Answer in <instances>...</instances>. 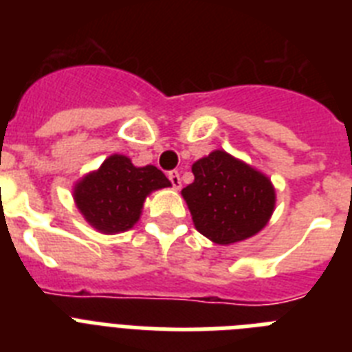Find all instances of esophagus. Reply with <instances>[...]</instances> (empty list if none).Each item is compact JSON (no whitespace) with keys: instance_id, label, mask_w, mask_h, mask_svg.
I'll return each mask as SVG.
<instances>
[{"instance_id":"obj_1","label":"esophagus","mask_w":352,"mask_h":352,"mask_svg":"<svg viewBox=\"0 0 352 352\" xmlns=\"http://www.w3.org/2000/svg\"><path fill=\"white\" fill-rule=\"evenodd\" d=\"M168 179H170L171 188H173V190H181L182 182H181V175H179V171L177 170L170 171V173H168Z\"/></svg>"}]
</instances>
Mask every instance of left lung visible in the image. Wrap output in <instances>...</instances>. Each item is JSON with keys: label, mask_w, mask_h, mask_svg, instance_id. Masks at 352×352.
<instances>
[{"label": "left lung", "mask_w": 352, "mask_h": 352, "mask_svg": "<svg viewBox=\"0 0 352 352\" xmlns=\"http://www.w3.org/2000/svg\"><path fill=\"white\" fill-rule=\"evenodd\" d=\"M195 181L181 191L195 229L217 245H232L258 234L276 209V188L226 150H212L191 166Z\"/></svg>", "instance_id": "left-lung-1"}]
</instances>
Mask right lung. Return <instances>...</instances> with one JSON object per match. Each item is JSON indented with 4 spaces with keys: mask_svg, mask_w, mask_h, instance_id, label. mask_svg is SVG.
<instances>
[{
    "mask_svg": "<svg viewBox=\"0 0 352 352\" xmlns=\"http://www.w3.org/2000/svg\"><path fill=\"white\" fill-rule=\"evenodd\" d=\"M171 182L152 164L134 166L131 157L112 153L98 170L89 171L73 188V199L85 221L103 234L125 232L138 223L152 191Z\"/></svg>",
    "mask_w": 352,
    "mask_h": 352,
    "instance_id": "1",
    "label": "right lung"
}]
</instances>
